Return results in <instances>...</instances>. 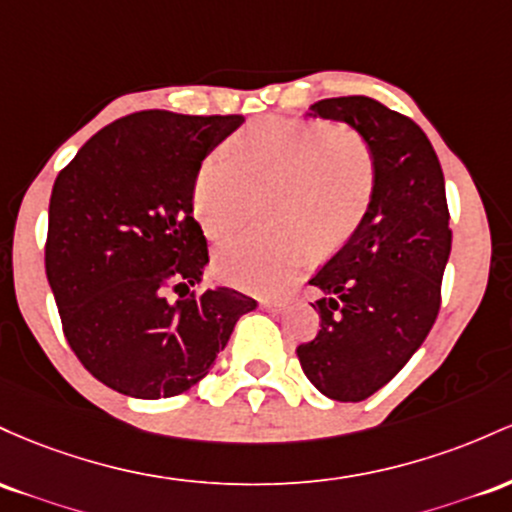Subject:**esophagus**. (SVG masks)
Segmentation results:
<instances>
[{
    "instance_id": "34e87169",
    "label": "esophagus",
    "mask_w": 512,
    "mask_h": 512,
    "mask_svg": "<svg viewBox=\"0 0 512 512\" xmlns=\"http://www.w3.org/2000/svg\"><path fill=\"white\" fill-rule=\"evenodd\" d=\"M263 309H273V312H280V309L287 307L285 300H278V297H263L261 300Z\"/></svg>"
}]
</instances>
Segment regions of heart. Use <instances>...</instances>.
Listing matches in <instances>:
<instances>
[{
    "mask_svg": "<svg viewBox=\"0 0 512 512\" xmlns=\"http://www.w3.org/2000/svg\"><path fill=\"white\" fill-rule=\"evenodd\" d=\"M375 157L360 132L343 125L261 120L234 140L232 162L210 154L193 176V215L210 239L244 222L251 195H266L271 225L215 251L217 278L241 290L280 292L319 249L343 244L375 193Z\"/></svg>",
    "mask_w": 512,
    "mask_h": 512,
    "instance_id": "obj_1",
    "label": "heart"
}]
</instances>
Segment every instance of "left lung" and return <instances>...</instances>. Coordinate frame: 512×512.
I'll return each instance as SVG.
<instances>
[{"instance_id":"left-lung-1","label":"left lung","mask_w":512,"mask_h":512,"mask_svg":"<svg viewBox=\"0 0 512 512\" xmlns=\"http://www.w3.org/2000/svg\"><path fill=\"white\" fill-rule=\"evenodd\" d=\"M346 123L375 157V193L363 222L309 280L321 292L317 338L297 348L307 380L333 401L382 389L426 341L440 309L452 249L438 154L411 118L367 96L309 106Z\"/></svg>"}]
</instances>
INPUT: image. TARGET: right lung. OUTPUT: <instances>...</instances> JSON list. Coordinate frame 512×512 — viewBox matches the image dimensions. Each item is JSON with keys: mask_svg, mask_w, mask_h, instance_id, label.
<instances>
[{"mask_svg": "<svg viewBox=\"0 0 512 512\" xmlns=\"http://www.w3.org/2000/svg\"><path fill=\"white\" fill-rule=\"evenodd\" d=\"M241 123L132 113L96 132L55 179L45 275L74 355L120 394L166 399L191 389L239 317L256 309L232 287L187 295L208 263L193 176Z\"/></svg>", "mask_w": 512, "mask_h": 512, "instance_id": "add662e5", "label": "right lung"}]
</instances>
